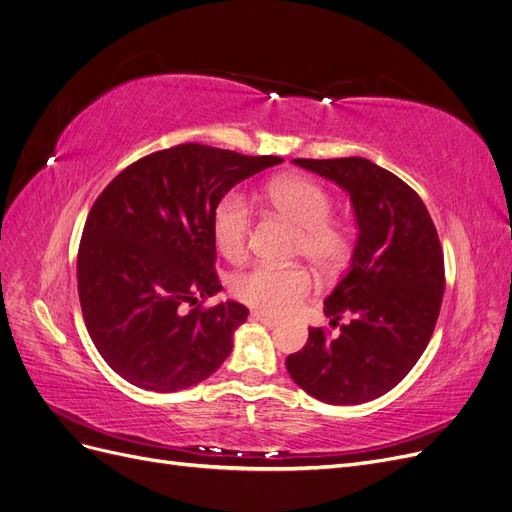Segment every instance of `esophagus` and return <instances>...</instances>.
<instances>
[{"instance_id":"1","label":"esophagus","mask_w":512,"mask_h":512,"mask_svg":"<svg viewBox=\"0 0 512 512\" xmlns=\"http://www.w3.org/2000/svg\"><path fill=\"white\" fill-rule=\"evenodd\" d=\"M252 319H256V321H260L264 325H269V327H275L279 323L277 317H273L271 313H264V311H252Z\"/></svg>"}]
</instances>
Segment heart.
<instances>
[{
	"label": "heart",
	"mask_w": 512,
	"mask_h": 512,
	"mask_svg": "<svg viewBox=\"0 0 512 512\" xmlns=\"http://www.w3.org/2000/svg\"><path fill=\"white\" fill-rule=\"evenodd\" d=\"M271 208L288 218L298 235L294 254L311 260L323 273H338L353 250L351 231L340 220L330 218L332 197L317 182L302 176H283L267 189ZM252 210L237 191L224 193L212 210V237L216 248L229 260H239L248 248ZM313 290V277L302 264L258 262L231 279L237 300L269 313H288Z\"/></svg>",
	"instance_id": "1"
}]
</instances>
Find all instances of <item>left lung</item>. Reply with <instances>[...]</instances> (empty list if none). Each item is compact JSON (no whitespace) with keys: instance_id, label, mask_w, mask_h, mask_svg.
<instances>
[{"instance_id":"left-lung-1","label":"left lung","mask_w":512,"mask_h":512,"mask_svg":"<svg viewBox=\"0 0 512 512\" xmlns=\"http://www.w3.org/2000/svg\"><path fill=\"white\" fill-rule=\"evenodd\" d=\"M351 195L359 237L349 271L323 300L338 336L311 327L285 359L292 380L332 405L378 399L410 374L435 332L445 290L439 235L420 195L370 159H294Z\"/></svg>"}]
</instances>
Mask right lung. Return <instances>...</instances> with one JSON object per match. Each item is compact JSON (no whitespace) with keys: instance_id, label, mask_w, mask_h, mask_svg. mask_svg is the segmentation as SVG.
<instances>
[{"instance_id":"add662e5","label":"right lung","mask_w":512,"mask_h":512,"mask_svg":"<svg viewBox=\"0 0 512 512\" xmlns=\"http://www.w3.org/2000/svg\"><path fill=\"white\" fill-rule=\"evenodd\" d=\"M281 161L185 142L130 163L96 197L79 241L77 292L113 372L174 393L229 357L250 311L233 300L201 306L222 290L212 210L237 182Z\"/></svg>"}]
</instances>
